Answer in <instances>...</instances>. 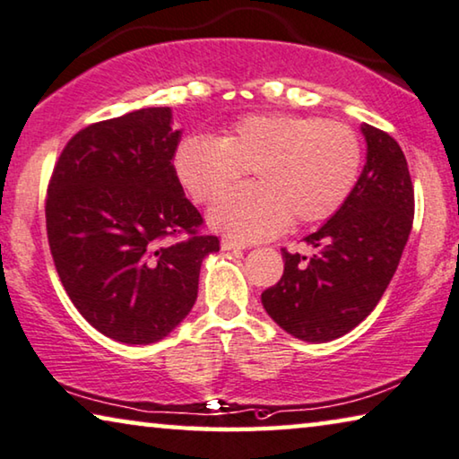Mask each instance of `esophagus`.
<instances>
[{
    "label": "esophagus",
    "mask_w": 459,
    "mask_h": 459,
    "mask_svg": "<svg viewBox=\"0 0 459 459\" xmlns=\"http://www.w3.org/2000/svg\"><path fill=\"white\" fill-rule=\"evenodd\" d=\"M221 247H222V251H241L243 245L235 241V238H230V237H222Z\"/></svg>",
    "instance_id": "1"
}]
</instances>
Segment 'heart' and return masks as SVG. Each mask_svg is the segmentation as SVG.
Segmentation results:
<instances>
[{
    "label": "heart",
    "mask_w": 459,
    "mask_h": 459,
    "mask_svg": "<svg viewBox=\"0 0 459 459\" xmlns=\"http://www.w3.org/2000/svg\"><path fill=\"white\" fill-rule=\"evenodd\" d=\"M173 164L197 204L212 202L253 169L257 183L230 189L208 216L232 238L262 241L290 221L316 224L336 214L357 187L362 146L344 123L264 113L235 121L221 140H183Z\"/></svg>",
    "instance_id": "obj_1"
}]
</instances>
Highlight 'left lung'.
<instances>
[{"instance_id": "obj_1", "label": "left lung", "mask_w": 459, "mask_h": 459, "mask_svg": "<svg viewBox=\"0 0 459 459\" xmlns=\"http://www.w3.org/2000/svg\"><path fill=\"white\" fill-rule=\"evenodd\" d=\"M367 162L336 214L305 241L313 257L282 249L284 273L262 292L264 309L307 342H330L357 327L398 270L414 221V187L400 143L362 123Z\"/></svg>"}]
</instances>
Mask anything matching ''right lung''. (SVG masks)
<instances>
[{"mask_svg": "<svg viewBox=\"0 0 459 459\" xmlns=\"http://www.w3.org/2000/svg\"><path fill=\"white\" fill-rule=\"evenodd\" d=\"M170 117L150 107L80 129L47 189L61 284L88 324L123 344L175 330L197 299L204 257L221 249L177 179Z\"/></svg>", "mask_w": 459, "mask_h": 459, "instance_id": "right-lung-1", "label": "right lung"}]
</instances>
